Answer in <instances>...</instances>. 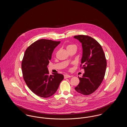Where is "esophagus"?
Wrapping results in <instances>:
<instances>
[{"mask_svg":"<svg viewBox=\"0 0 127 127\" xmlns=\"http://www.w3.org/2000/svg\"><path fill=\"white\" fill-rule=\"evenodd\" d=\"M64 78H65V79L71 78V77H72V76H70V75H68V74H64Z\"/></svg>","mask_w":127,"mask_h":127,"instance_id":"obj_1","label":"esophagus"}]
</instances>
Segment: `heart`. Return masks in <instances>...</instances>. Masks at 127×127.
<instances>
[{
    "mask_svg": "<svg viewBox=\"0 0 127 127\" xmlns=\"http://www.w3.org/2000/svg\"><path fill=\"white\" fill-rule=\"evenodd\" d=\"M72 47H76V45H72V44H70V45H68L66 46V48H72Z\"/></svg>",
    "mask_w": 127,
    "mask_h": 127,
    "instance_id": "obj_1",
    "label": "heart"
}]
</instances>
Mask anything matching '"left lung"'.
Masks as SVG:
<instances>
[{
    "instance_id": "8db88e82",
    "label": "left lung",
    "mask_w": 127,
    "mask_h": 127,
    "mask_svg": "<svg viewBox=\"0 0 127 127\" xmlns=\"http://www.w3.org/2000/svg\"><path fill=\"white\" fill-rule=\"evenodd\" d=\"M82 44V56L81 63L85 73L75 88L78 92L85 95L93 93L102 82L107 67V61L101 45L91 36H75Z\"/></svg>"
}]
</instances>
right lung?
<instances>
[{
  "instance_id": "right-lung-1",
  "label": "right lung",
  "mask_w": 127,
  "mask_h": 127,
  "mask_svg": "<svg viewBox=\"0 0 127 127\" xmlns=\"http://www.w3.org/2000/svg\"><path fill=\"white\" fill-rule=\"evenodd\" d=\"M60 43L41 39L25 51L21 64L24 79L30 90L39 97L46 98L54 95L64 79L61 74L49 75L47 67L54 48Z\"/></svg>"
}]
</instances>
